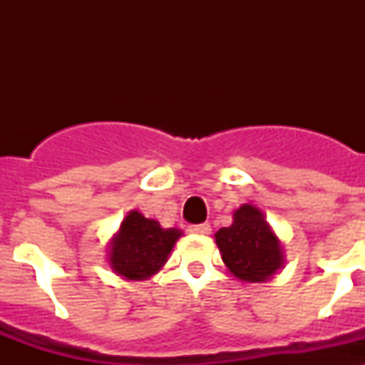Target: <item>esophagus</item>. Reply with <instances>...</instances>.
<instances>
[{"label":"esophagus","instance_id":"1","mask_svg":"<svg viewBox=\"0 0 365 365\" xmlns=\"http://www.w3.org/2000/svg\"><path fill=\"white\" fill-rule=\"evenodd\" d=\"M188 230L192 232V234L205 235V234H210L212 228H210V225H208V222H201V225H190Z\"/></svg>","mask_w":365,"mask_h":365}]
</instances>
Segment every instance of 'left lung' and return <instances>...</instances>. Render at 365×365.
Wrapping results in <instances>:
<instances>
[{"mask_svg": "<svg viewBox=\"0 0 365 365\" xmlns=\"http://www.w3.org/2000/svg\"><path fill=\"white\" fill-rule=\"evenodd\" d=\"M215 243L225 265L241 282H265L283 263L278 237L252 205L235 210L232 227L221 228Z\"/></svg>", "mask_w": 365, "mask_h": 365, "instance_id": "obj_1", "label": "left lung"}]
</instances>
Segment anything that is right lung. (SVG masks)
<instances>
[{"label":"right lung","instance_id":"obj_1","mask_svg":"<svg viewBox=\"0 0 365 365\" xmlns=\"http://www.w3.org/2000/svg\"><path fill=\"white\" fill-rule=\"evenodd\" d=\"M180 237L177 228H160L153 219L140 212L128 214L120 232L113 240L109 263L113 270L128 279H146L166 263L168 254Z\"/></svg>","mask_w":365,"mask_h":365}]
</instances>
